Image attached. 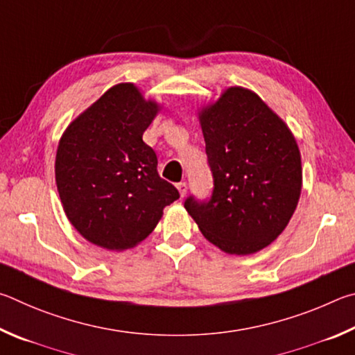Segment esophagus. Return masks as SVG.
Here are the masks:
<instances>
[{
    "instance_id": "34e87169",
    "label": "esophagus",
    "mask_w": 355,
    "mask_h": 355,
    "mask_svg": "<svg viewBox=\"0 0 355 355\" xmlns=\"http://www.w3.org/2000/svg\"><path fill=\"white\" fill-rule=\"evenodd\" d=\"M178 190H179V193H181V196L184 198L185 195H187V190H189V185H187V182H179L178 185Z\"/></svg>"
}]
</instances>
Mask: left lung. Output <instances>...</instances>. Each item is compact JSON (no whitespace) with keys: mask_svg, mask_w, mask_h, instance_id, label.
I'll list each match as a JSON object with an SVG mask.
<instances>
[{"mask_svg":"<svg viewBox=\"0 0 355 355\" xmlns=\"http://www.w3.org/2000/svg\"><path fill=\"white\" fill-rule=\"evenodd\" d=\"M214 178L209 200L184 207L204 237L229 254L257 252L277 239L301 195V154L285 123L256 93L231 87L200 115Z\"/></svg>","mask_w":355,"mask_h":355,"instance_id":"8db88e82","label":"left lung"}]
</instances>
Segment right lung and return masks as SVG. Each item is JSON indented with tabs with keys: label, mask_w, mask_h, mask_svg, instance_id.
I'll use <instances>...</instances> for the list:
<instances>
[{
	"label": "right lung",
	"mask_w": 355,
	"mask_h": 355,
	"mask_svg": "<svg viewBox=\"0 0 355 355\" xmlns=\"http://www.w3.org/2000/svg\"><path fill=\"white\" fill-rule=\"evenodd\" d=\"M132 84H118L62 135L55 184L76 231L105 250L145 240L179 191L157 173V155L143 132L157 114Z\"/></svg>",
	"instance_id": "add662e5"
}]
</instances>
